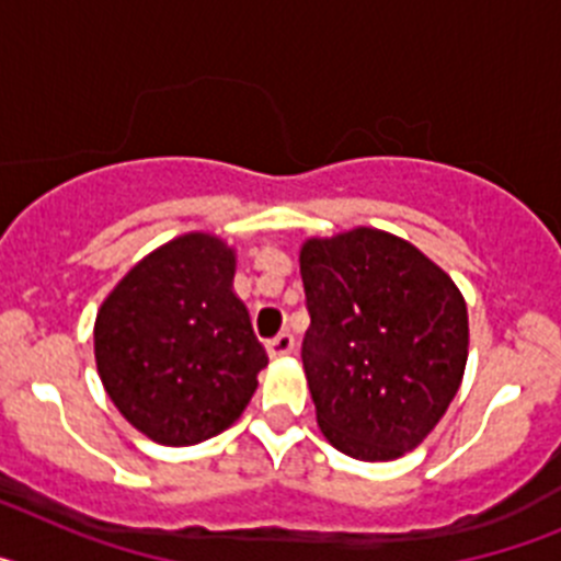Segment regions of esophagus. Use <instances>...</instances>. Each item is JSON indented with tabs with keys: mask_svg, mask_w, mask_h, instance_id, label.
<instances>
[{
	"mask_svg": "<svg viewBox=\"0 0 561 561\" xmlns=\"http://www.w3.org/2000/svg\"><path fill=\"white\" fill-rule=\"evenodd\" d=\"M291 348H295V336H291V334H277L275 340L266 342V354H270L272 359L289 356Z\"/></svg>",
	"mask_w": 561,
	"mask_h": 561,
	"instance_id": "esophagus-1",
	"label": "esophagus"
}]
</instances>
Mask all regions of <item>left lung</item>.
<instances>
[{"mask_svg":"<svg viewBox=\"0 0 561 561\" xmlns=\"http://www.w3.org/2000/svg\"><path fill=\"white\" fill-rule=\"evenodd\" d=\"M300 275L317 424L351 458H401L433 433L460 388L463 295L419 247L376 227L306 238Z\"/></svg>","mask_w":561,"mask_h":561,"instance_id":"8db88e82","label":"left lung"}]
</instances>
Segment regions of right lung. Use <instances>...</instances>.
Instances as JSON below:
<instances>
[{
	"mask_svg": "<svg viewBox=\"0 0 561 561\" xmlns=\"http://www.w3.org/2000/svg\"><path fill=\"white\" fill-rule=\"evenodd\" d=\"M232 277L227 241L185 232L137 261L98 309L103 388L157 444L193 447L225 433L255 393L270 356Z\"/></svg>",
	"mask_w": 561,
	"mask_h": 561,
	"instance_id": "1",
	"label": "right lung"
}]
</instances>
